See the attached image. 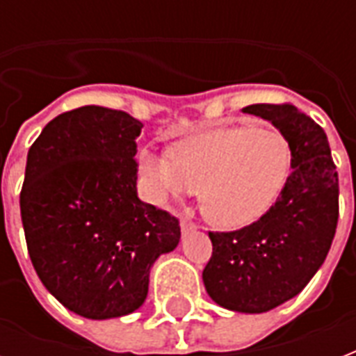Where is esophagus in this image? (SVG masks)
<instances>
[{"instance_id":"esophagus-1","label":"esophagus","mask_w":356,"mask_h":356,"mask_svg":"<svg viewBox=\"0 0 356 356\" xmlns=\"http://www.w3.org/2000/svg\"><path fill=\"white\" fill-rule=\"evenodd\" d=\"M195 229H197V225H195L194 222H190V220H181V231H183V234L192 233Z\"/></svg>"}]
</instances>
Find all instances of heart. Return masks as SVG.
<instances>
[{"label": "heart", "instance_id": "1", "mask_svg": "<svg viewBox=\"0 0 356 356\" xmlns=\"http://www.w3.org/2000/svg\"><path fill=\"white\" fill-rule=\"evenodd\" d=\"M292 164L290 145L275 131L225 127L175 145L172 153L145 151L140 170L155 201L203 188V211L218 225L245 227L281 194Z\"/></svg>", "mask_w": 356, "mask_h": 356}]
</instances>
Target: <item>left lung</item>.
<instances>
[{
    "instance_id": "obj_1",
    "label": "left lung",
    "mask_w": 356,
    "mask_h": 356,
    "mask_svg": "<svg viewBox=\"0 0 356 356\" xmlns=\"http://www.w3.org/2000/svg\"><path fill=\"white\" fill-rule=\"evenodd\" d=\"M243 113L270 120L292 153L277 201L251 225L212 233L203 270L209 296L220 307L259 314L303 290L323 264L338 223V172L325 131L292 103H257Z\"/></svg>"
}]
</instances>
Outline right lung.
Here are the masks:
<instances>
[{"label": "right lung", "instance_id": "right-lung-1", "mask_svg": "<svg viewBox=\"0 0 356 356\" xmlns=\"http://www.w3.org/2000/svg\"><path fill=\"white\" fill-rule=\"evenodd\" d=\"M142 127L86 105L53 118L27 153L19 211L31 262L66 309L90 320L138 309L151 266L181 238L177 218L136 194Z\"/></svg>", "mask_w": 356, "mask_h": 356}]
</instances>
